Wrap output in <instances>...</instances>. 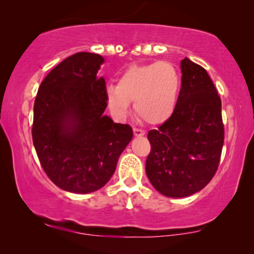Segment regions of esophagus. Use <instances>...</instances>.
<instances>
[{
    "label": "esophagus",
    "mask_w": 254,
    "mask_h": 254,
    "mask_svg": "<svg viewBox=\"0 0 254 254\" xmlns=\"http://www.w3.org/2000/svg\"><path fill=\"white\" fill-rule=\"evenodd\" d=\"M133 131H134V136L135 137H141V136H143V135L145 134L144 130L138 129V128H133Z\"/></svg>",
    "instance_id": "1"
}]
</instances>
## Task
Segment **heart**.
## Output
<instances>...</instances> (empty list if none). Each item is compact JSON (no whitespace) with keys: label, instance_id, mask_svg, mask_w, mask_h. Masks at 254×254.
<instances>
[{"label":"heart","instance_id":"obj_1","mask_svg":"<svg viewBox=\"0 0 254 254\" xmlns=\"http://www.w3.org/2000/svg\"><path fill=\"white\" fill-rule=\"evenodd\" d=\"M182 77L175 65L159 61L133 64L118 79V84L106 89V104L111 114L125 119L134 102L135 112L150 125L168 121L177 109Z\"/></svg>","mask_w":254,"mask_h":254}]
</instances>
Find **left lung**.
<instances>
[{"label": "left lung", "instance_id": "8db88e82", "mask_svg": "<svg viewBox=\"0 0 254 254\" xmlns=\"http://www.w3.org/2000/svg\"><path fill=\"white\" fill-rule=\"evenodd\" d=\"M182 89L172 117L148 133L145 173L163 195L185 197L213 178L224 141L221 98L208 72L185 58Z\"/></svg>", "mask_w": 254, "mask_h": 254}]
</instances>
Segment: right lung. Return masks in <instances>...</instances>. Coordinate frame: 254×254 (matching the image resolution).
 <instances>
[{
    "mask_svg": "<svg viewBox=\"0 0 254 254\" xmlns=\"http://www.w3.org/2000/svg\"><path fill=\"white\" fill-rule=\"evenodd\" d=\"M102 55L81 52L59 64L38 90L32 140L38 158L61 190L86 194L105 186L133 138L128 125L104 114L106 84Z\"/></svg>",
    "mask_w": 254,
    "mask_h": 254,
    "instance_id": "right-lung-1",
    "label": "right lung"
}]
</instances>
